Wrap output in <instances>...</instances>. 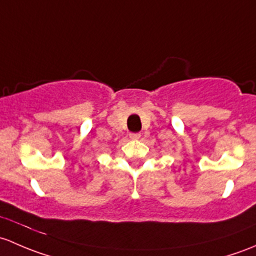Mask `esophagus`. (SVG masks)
Masks as SVG:
<instances>
[{
  "label": "esophagus",
  "mask_w": 256,
  "mask_h": 256,
  "mask_svg": "<svg viewBox=\"0 0 256 256\" xmlns=\"http://www.w3.org/2000/svg\"><path fill=\"white\" fill-rule=\"evenodd\" d=\"M129 136H130V139H139L142 136L140 133H130L129 134Z\"/></svg>",
  "instance_id": "1"
}]
</instances>
